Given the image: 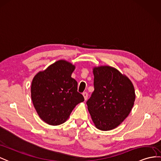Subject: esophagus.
<instances>
[{
    "label": "esophagus",
    "mask_w": 161,
    "mask_h": 161,
    "mask_svg": "<svg viewBox=\"0 0 161 161\" xmlns=\"http://www.w3.org/2000/svg\"><path fill=\"white\" fill-rule=\"evenodd\" d=\"M83 97H84V99H85V100H86L87 99L88 93H87V92H84V93H83Z\"/></svg>",
    "instance_id": "obj_1"
}]
</instances>
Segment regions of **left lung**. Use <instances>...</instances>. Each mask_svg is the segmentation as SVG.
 Here are the masks:
<instances>
[{"mask_svg":"<svg viewBox=\"0 0 161 161\" xmlns=\"http://www.w3.org/2000/svg\"><path fill=\"white\" fill-rule=\"evenodd\" d=\"M93 74L94 91L87 102L88 111L96 128L111 130L130 113L135 100L134 85L111 66L94 67Z\"/></svg>","mask_w":161,"mask_h":161,"instance_id":"left-lung-1","label":"left lung"}]
</instances>
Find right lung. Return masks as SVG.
I'll list each match as a JSON object with an SVG mask.
<instances>
[{
	"label": "right lung",
	"instance_id": "right-lung-1",
	"mask_svg": "<svg viewBox=\"0 0 161 161\" xmlns=\"http://www.w3.org/2000/svg\"><path fill=\"white\" fill-rule=\"evenodd\" d=\"M75 65L58 60L39 72L31 83V99L39 117L49 125L65 122L76 106L84 101L72 78Z\"/></svg>",
	"mask_w": 161,
	"mask_h": 161
}]
</instances>
